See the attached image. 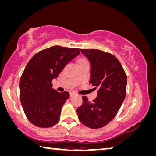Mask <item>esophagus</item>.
<instances>
[{"label": "esophagus", "mask_w": 156, "mask_h": 156, "mask_svg": "<svg viewBox=\"0 0 156 156\" xmlns=\"http://www.w3.org/2000/svg\"><path fill=\"white\" fill-rule=\"evenodd\" d=\"M74 95H76V93H73V92H71V93H70V96H71V98L73 97Z\"/></svg>", "instance_id": "1"}]
</instances>
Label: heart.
Returning a JSON list of instances; mask_svg holds the SVG:
<instances>
[{"mask_svg": "<svg viewBox=\"0 0 156 156\" xmlns=\"http://www.w3.org/2000/svg\"><path fill=\"white\" fill-rule=\"evenodd\" d=\"M83 61H87V60H85V59H81V60L80 61V62H83Z\"/></svg>", "mask_w": 156, "mask_h": 156, "instance_id": "obj_1", "label": "heart"}]
</instances>
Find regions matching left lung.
Segmentation results:
<instances>
[{
    "instance_id": "1",
    "label": "left lung",
    "mask_w": 156,
    "mask_h": 156,
    "mask_svg": "<svg viewBox=\"0 0 156 156\" xmlns=\"http://www.w3.org/2000/svg\"><path fill=\"white\" fill-rule=\"evenodd\" d=\"M91 63L90 83L98 88V96L89 102L83 96L78 107L80 122L90 129L105 126L112 120L121 107L126 94L127 77L121 63L113 54L99 49H80Z\"/></svg>"
}]
</instances>
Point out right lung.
Returning <instances> with one entry per match:
<instances>
[{"label":"right lung","instance_id":"obj_1","mask_svg":"<svg viewBox=\"0 0 156 156\" xmlns=\"http://www.w3.org/2000/svg\"><path fill=\"white\" fill-rule=\"evenodd\" d=\"M80 52L78 48L54 46L37 52L27 63L20 81V96L26 117L34 126L49 128L59 121L70 95L52 88V80Z\"/></svg>","mask_w":156,"mask_h":156}]
</instances>
